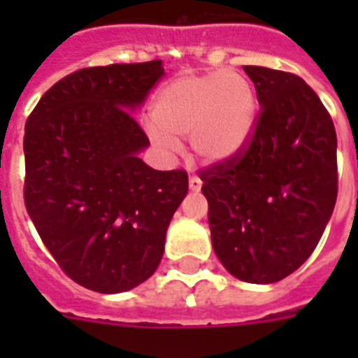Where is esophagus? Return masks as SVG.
Listing matches in <instances>:
<instances>
[{
  "label": "esophagus",
  "instance_id": "esophagus-1",
  "mask_svg": "<svg viewBox=\"0 0 358 358\" xmlns=\"http://www.w3.org/2000/svg\"><path fill=\"white\" fill-rule=\"evenodd\" d=\"M202 187V180L196 176V174H191L189 176V189L195 191V193H199Z\"/></svg>",
  "mask_w": 358,
  "mask_h": 358
}]
</instances>
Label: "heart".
<instances>
[{
	"instance_id": "1",
	"label": "heart",
	"mask_w": 358,
	"mask_h": 358,
	"mask_svg": "<svg viewBox=\"0 0 358 358\" xmlns=\"http://www.w3.org/2000/svg\"><path fill=\"white\" fill-rule=\"evenodd\" d=\"M150 135L165 148L189 137L204 163L229 162L249 141L256 119V94L245 76L230 70L182 76L165 85L154 102Z\"/></svg>"
}]
</instances>
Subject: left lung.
<instances>
[{
	"instance_id": "1",
	"label": "left lung",
	"mask_w": 358,
	"mask_h": 358,
	"mask_svg": "<svg viewBox=\"0 0 358 358\" xmlns=\"http://www.w3.org/2000/svg\"><path fill=\"white\" fill-rule=\"evenodd\" d=\"M260 113L247 146L201 173L212 245L239 280H282L316 249L338 195L336 131L299 76L243 66Z\"/></svg>"
}]
</instances>
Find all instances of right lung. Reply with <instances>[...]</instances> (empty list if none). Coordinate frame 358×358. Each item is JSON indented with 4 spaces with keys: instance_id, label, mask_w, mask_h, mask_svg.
<instances>
[{
    "instance_id": "right-lung-1",
    "label": "right lung",
    "mask_w": 358,
    "mask_h": 358,
    "mask_svg": "<svg viewBox=\"0 0 358 358\" xmlns=\"http://www.w3.org/2000/svg\"><path fill=\"white\" fill-rule=\"evenodd\" d=\"M162 61L81 69L59 80L25 124L24 201L36 232L74 282L120 294L152 277L187 195V173L156 171L129 111Z\"/></svg>"
}]
</instances>
